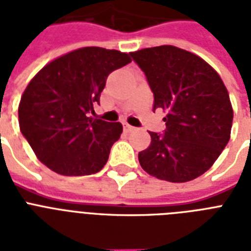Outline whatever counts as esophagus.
Here are the masks:
<instances>
[{"instance_id":"esophagus-1","label":"esophagus","mask_w":251,"mask_h":251,"mask_svg":"<svg viewBox=\"0 0 251 251\" xmlns=\"http://www.w3.org/2000/svg\"><path fill=\"white\" fill-rule=\"evenodd\" d=\"M124 129H125L126 133H131V131H134V130H135V127H134V126H131V125H127V124H125Z\"/></svg>"}]
</instances>
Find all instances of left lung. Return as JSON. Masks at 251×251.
I'll use <instances>...</instances> for the list:
<instances>
[{
	"instance_id": "1",
	"label": "left lung",
	"mask_w": 251,
	"mask_h": 251,
	"mask_svg": "<svg viewBox=\"0 0 251 251\" xmlns=\"http://www.w3.org/2000/svg\"><path fill=\"white\" fill-rule=\"evenodd\" d=\"M153 94V110L167 112L163 134L138 153L149 175L186 182L207 172L229 142L233 109L219 74L194 53L160 45L130 53Z\"/></svg>"
}]
</instances>
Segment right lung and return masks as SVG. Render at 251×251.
Returning a JSON list of instances; mask_svg holds the SVG:
<instances>
[{
	"mask_svg": "<svg viewBox=\"0 0 251 251\" xmlns=\"http://www.w3.org/2000/svg\"><path fill=\"white\" fill-rule=\"evenodd\" d=\"M127 53L86 47L45 65L19 102V127L37 159L62 176H88L106 164L122 133L120 122L88 117L110 73L130 64Z\"/></svg>",
	"mask_w": 251,
	"mask_h": 251,
	"instance_id": "1",
	"label": "right lung"
}]
</instances>
